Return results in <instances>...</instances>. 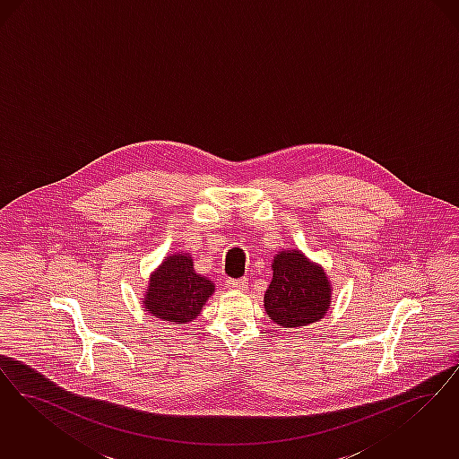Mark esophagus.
<instances>
[{
    "label": "esophagus",
    "mask_w": 459,
    "mask_h": 459,
    "mask_svg": "<svg viewBox=\"0 0 459 459\" xmlns=\"http://www.w3.org/2000/svg\"><path fill=\"white\" fill-rule=\"evenodd\" d=\"M228 288L230 290H235V291H243V290H247V286H248V280L247 278H239V280H228Z\"/></svg>",
    "instance_id": "34e87169"
}]
</instances>
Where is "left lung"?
Wrapping results in <instances>:
<instances>
[{"instance_id":"left-lung-1","label":"left lung","mask_w":459,"mask_h":459,"mask_svg":"<svg viewBox=\"0 0 459 459\" xmlns=\"http://www.w3.org/2000/svg\"><path fill=\"white\" fill-rule=\"evenodd\" d=\"M331 288L319 264L299 250H282L273 260V281L264 295V308L282 327L308 325L327 314Z\"/></svg>"}]
</instances>
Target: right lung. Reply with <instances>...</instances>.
I'll return each instance as SVG.
<instances>
[{
	"mask_svg": "<svg viewBox=\"0 0 459 459\" xmlns=\"http://www.w3.org/2000/svg\"><path fill=\"white\" fill-rule=\"evenodd\" d=\"M214 290L212 281L195 273L188 254H171L151 274L143 308L156 319L186 324L197 319Z\"/></svg>",
	"mask_w": 459,
	"mask_h": 459,
	"instance_id": "obj_1",
	"label": "right lung"
}]
</instances>
